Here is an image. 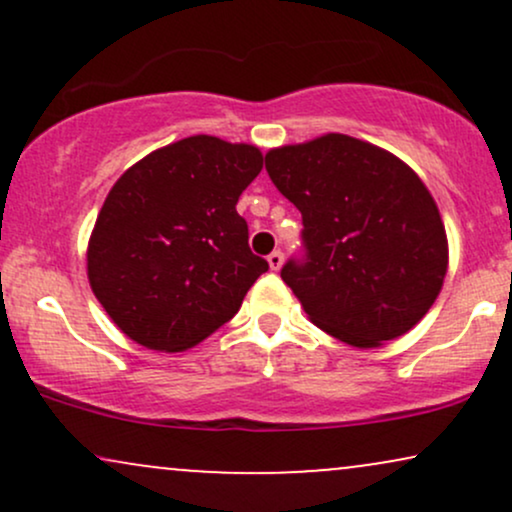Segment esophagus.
Here are the masks:
<instances>
[{"mask_svg":"<svg viewBox=\"0 0 512 512\" xmlns=\"http://www.w3.org/2000/svg\"><path fill=\"white\" fill-rule=\"evenodd\" d=\"M267 262H269V267H272L274 272H276V269H281V264H284V252H281V250H274L272 255L267 257Z\"/></svg>","mask_w":512,"mask_h":512,"instance_id":"34e87169","label":"esophagus"}]
</instances>
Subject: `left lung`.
I'll return each mask as SVG.
<instances>
[{"label": "left lung", "mask_w": 512, "mask_h": 512, "mask_svg": "<svg viewBox=\"0 0 512 512\" xmlns=\"http://www.w3.org/2000/svg\"><path fill=\"white\" fill-rule=\"evenodd\" d=\"M301 211V257L281 279L320 330L370 349L428 313L448 272V238L419 175L378 146L325 134L264 156Z\"/></svg>", "instance_id": "8db88e82"}]
</instances>
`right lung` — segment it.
Wrapping results in <instances>:
<instances>
[{
	"instance_id": "1",
	"label": "right lung",
	"mask_w": 512,
	"mask_h": 512,
	"mask_svg": "<svg viewBox=\"0 0 512 512\" xmlns=\"http://www.w3.org/2000/svg\"><path fill=\"white\" fill-rule=\"evenodd\" d=\"M262 154L197 134L115 182L88 240V281L105 313L146 349L182 351L238 313L269 269L252 255L238 197Z\"/></svg>"
}]
</instances>
